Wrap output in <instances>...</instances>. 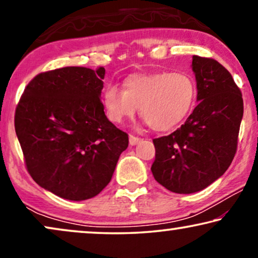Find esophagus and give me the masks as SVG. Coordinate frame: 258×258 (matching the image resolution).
<instances>
[{
	"instance_id": "1",
	"label": "esophagus",
	"mask_w": 258,
	"mask_h": 258,
	"mask_svg": "<svg viewBox=\"0 0 258 258\" xmlns=\"http://www.w3.org/2000/svg\"><path fill=\"white\" fill-rule=\"evenodd\" d=\"M140 142H141L140 137H136V136H134V135H130V136H129V143H130V146H136V144L140 143Z\"/></svg>"
}]
</instances>
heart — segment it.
<instances>
[{"mask_svg":"<svg viewBox=\"0 0 258 258\" xmlns=\"http://www.w3.org/2000/svg\"><path fill=\"white\" fill-rule=\"evenodd\" d=\"M196 98V82L186 72H157L128 77L123 90L109 83L102 93L105 116L121 124L140 114L156 132L177 126L192 110Z\"/></svg>","mask_w":258,"mask_h":258,"instance_id":"b5f03b06","label":"heart"}]
</instances>
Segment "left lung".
I'll use <instances>...</instances> for the list:
<instances>
[{
	"instance_id": "obj_1",
	"label": "left lung",
	"mask_w": 258,
	"mask_h": 258,
	"mask_svg": "<svg viewBox=\"0 0 258 258\" xmlns=\"http://www.w3.org/2000/svg\"><path fill=\"white\" fill-rule=\"evenodd\" d=\"M197 107L170 135L155 139L151 172L176 194L201 191L227 171L237 148L243 98L231 74L213 58L192 56Z\"/></svg>"
}]
</instances>
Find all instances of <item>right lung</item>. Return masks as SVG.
Segmentation results:
<instances>
[{
	"label": "right lung",
	"instance_id": "obj_1",
	"mask_svg": "<svg viewBox=\"0 0 258 258\" xmlns=\"http://www.w3.org/2000/svg\"><path fill=\"white\" fill-rule=\"evenodd\" d=\"M104 74L102 67L38 74L16 108L15 132L28 171L38 185L64 200L98 195L128 148V135L104 114Z\"/></svg>",
	"mask_w": 258,
	"mask_h": 258
}]
</instances>
